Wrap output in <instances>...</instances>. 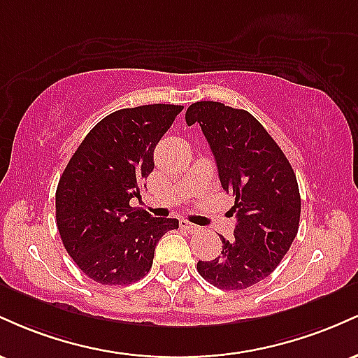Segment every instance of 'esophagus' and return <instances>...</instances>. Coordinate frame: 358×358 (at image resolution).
Wrapping results in <instances>:
<instances>
[{
	"instance_id": "esophagus-1",
	"label": "esophagus",
	"mask_w": 358,
	"mask_h": 358,
	"mask_svg": "<svg viewBox=\"0 0 358 358\" xmlns=\"http://www.w3.org/2000/svg\"><path fill=\"white\" fill-rule=\"evenodd\" d=\"M180 225H182V229H185V231H188L190 234H196V232H200V227H199V225L192 224V222H188V220H185V219L180 220Z\"/></svg>"
}]
</instances>
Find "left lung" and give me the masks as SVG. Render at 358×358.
<instances>
[{"instance_id":"left-lung-1","label":"left lung","mask_w":358,"mask_h":358,"mask_svg":"<svg viewBox=\"0 0 358 358\" xmlns=\"http://www.w3.org/2000/svg\"><path fill=\"white\" fill-rule=\"evenodd\" d=\"M199 122L213 156L219 178L236 196L234 237L220 236L222 252L199 261L205 281L219 289L241 291L268 278L293 244L299 227L301 199L293 166L281 148L252 114L222 102L200 101L185 114Z\"/></svg>"}]
</instances>
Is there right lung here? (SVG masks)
Masks as SVG:
<instances>
[{"mask_svg":"<svg viewBox=\"0 0 358 358\" xmlns=\"http://www.w3.org/2000/svg\"><path fill=\"white\" fill-rule=\"evenodd\" d=\"M183 106L119 109L89 131L60 176L55 215L60 239L96 282L131 285L153 266L155 248L178 220L131 207L153 171V153Z\"/></svg>","mask_w":358,"mask_h":358,"instance_id":"add662e5","label":"right lung"}]
</instances>
